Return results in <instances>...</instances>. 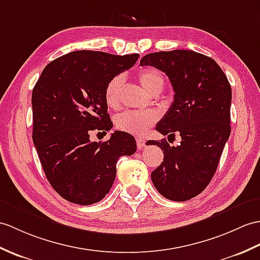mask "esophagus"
Masks as SVG:
<instances>
[{"instance_id": "obj_1", "label": "esophagus", "mask_w": 260, "mask_h": 260, "mask_svg": "<svg viewBox=\"0 0 260 260\" xmlns=\"http://www.w3.org/2000/svg\"><path fill=\"white\" fill-rule=\"evenodd\" d=\"M145 143H146V141H145L143 137H137V138H136V144H137V147L140 148V149H141V148H143V147L145 146Z\"/></svg>"}]
</instances>
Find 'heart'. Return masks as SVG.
<instances>
[{
    "label": "heart",
    "instance_id": "obj_1",
    "mask_svg": "<svg viewBox=\"0 0 260 260\" xmlns=\"http://www.w3.org/2000/svg\"><path fill=\"white\" fill-rule=\"evenodd\" d=\"M137 78L142 86L150 94L159 93L164 86V78L158 70L154 68H145L137 73ZM124 88V77L122 75L114 76L107 83L105 88L106 104L112 108H117L122 101ZM157 120V116L149 112H124L116 117V127L132 135H143L150 126Z\"/></svg>",
    "mask_w": 260,
    "mask_h": 260
}]
</instances>
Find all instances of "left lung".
<instances>
[{"instance_id": "left-lung-1", "label": "left lung", "mask_w": 260, "mask_h": 260, "mask_svg": "<svg viewBox=\"0 0 260 260\" xmlns=\"http://www.w3.org/2000/svg\"><path fill=\"white\" fill-rule=\"evenodd\" d=\"M140 64L154 66L170 78L174 102L156 131L167 140L176 134L182 138L178 146H170L166 138L147 142L164 150L152 182L170 201H188L210 183L231 135V84L213 58L194 51L149 53Z\"/></svg>"}]
</instances>
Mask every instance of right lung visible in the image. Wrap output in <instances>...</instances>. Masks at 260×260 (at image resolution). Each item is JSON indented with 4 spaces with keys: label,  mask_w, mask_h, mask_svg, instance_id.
Returning a JSON list of instances; mask_svg holds the SVG:
<instances>
[{
    "label": "right lung",
    "mask_w": 260,
    "mask_h": 260,
    "mask_svg": "<svg viewBox=\"0 0 260 260\" xmlns=\"http://www.w3.org/2000/svg\"><path fill=\"white\" fill-rule=\"evenodd\" d=\"M138 54L75 51L48 63L32 92L33 143L55 191L77 205L102 201L115 180L120 156L136 152L135 138L116 131L106 142H90V131H110L105 88L131 69Z\"/></svg>",
    "instance_id": "1"
}]
</instances>
